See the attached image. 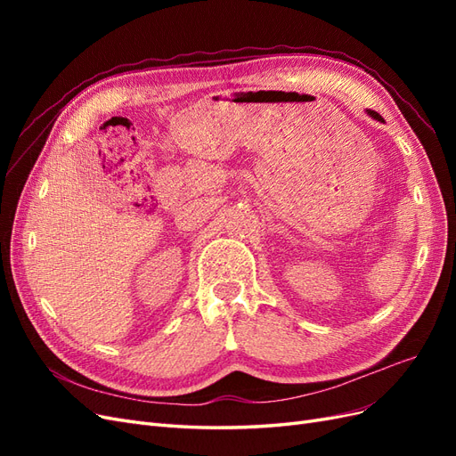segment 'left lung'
<instances>
[{
	"label": "left lung",
	"mask_w": 456,
	"mask_h": 456,
	"mask_svg": "<svg viewBox=\"0 0 456 456\" xmlns=\"http://www.w3.org/2000/svg\"><path fill=\"white\" fill-rule=\"evenodd\" d=\"M369 116H372V118H375V119L382 121V116H380V114H377V112H372V110H369Z\"/></svg>",
	"instance_id": "8db88e82"
}]
</instances>
